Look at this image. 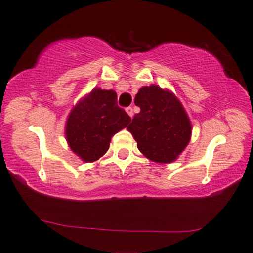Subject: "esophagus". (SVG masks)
<instances>
[{
  "instance_id": "34e87169",
  "label": "esophagus",
  "mask_w": 253,
  "mask_h": 253,
  "mask_svg": "<svg viewBox=\"0 0 253 253\" xmlns=\"http://www.w3.org/2000/svg\"><path fill=\"white\" fill-rule=\"evenodd\" d=\"M126 112L129 114V116L130 117H132L133 116V109H132V107H126Z\"/></svg>"
}]
</instances>
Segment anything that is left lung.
Here are the masks:
<instances>
[{
	"instance_id": "8db88e82",
	"label": "left lung",
	"mask_w": 253,
	"mask_h": 253,
	"mask_svg": "<svg viewBox=\"0 0 253 253\" xmlns=\"http://www.w3.org/2000/svg\"><path fill=\"white\" fill-rule=\"evenodd\" d=\"M134 103L140 112L133 116L127 130L145 157L160 164H169L189 144L191 124L178 99L158 86L138 91Z\"/></svg>"
}]
</instances>
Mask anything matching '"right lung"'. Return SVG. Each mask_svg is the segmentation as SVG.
<instances>
[{
  "instance_id": "right-lung-1",
  "label": "right lung",
  "mask_w": 253,
  "mask_h": 253,
  "mask_svg": "<svg viewBox=\"0 0 253 253\" xmlns=\"http://www.w3.org/2000/svg\"><path fill=\"white\" fill-rule=\"evenodd\" d=\"M130 121L126 110L117 105L115 92L94 88L72 109L65 136L83 161L92 162L106 153L112 137Z\"/></svg>"
}]
</instances>
